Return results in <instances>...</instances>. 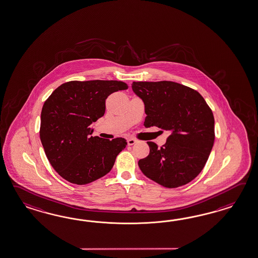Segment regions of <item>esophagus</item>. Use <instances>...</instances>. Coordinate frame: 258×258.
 I'll use <instances>...</instances> for the list:
<instances>
[{
    "instance_id": "esophagus-1",
    "label": "esophagus",
    "mask_w": 258,
    "mask_h": 258,
    "mask_svg": "<svg viewBox=\"0 0 258 258\" xmlns=\"http://www.w3.org/2000/svg\"><path fill=\"white\" fill-rule=\"evenodd\" d=\"M126 142H127V145H130V146H131V145H133L134 144H136V142H137V141H136L135 139L130 138L127 139V141H126Z\"/></svg>"
}]
</instances>
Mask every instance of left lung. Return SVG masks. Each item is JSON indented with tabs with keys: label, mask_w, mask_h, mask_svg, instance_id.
Listing matches in <instances>:
<instances>
[{
	"label": "left lung",
	"mask_w": 258,
	"mask_h": 258,
	"mask_svg": "<svg viewBox=\"0 0 258 258\" xmlns=\"http://www.w3.org/2000/svg\"><path fill=\"white\" fill-rule=\"evenodd\" d=\"M132 89L145 102V126L170 132L160 148L147 142L150 153L139 160L140 169L167 188L191 182L204 168L214 146L212 109L197 90L178 83L133 82Z\"/></svg>",
	"instance_id": "left-lung-1"
}]
</instances>
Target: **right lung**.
<instances>
[{"instance_id":"1","label":"right lung","mask_w":258,"mask_h":258,"mask_svg":"<svg viewBox=\"0 0 258 258\" xmlns=\"http://www.w3.org/2000/svg\"><path fill=\"white\" fill-rule=\"evenodd\" d=\"M128 88L116 80L70 81L44 101L40 139L51 166L66 181L87 184L112 170L124 138L92 137V122L105 113L107 97Z\"/></svg>"}]
</instances>
